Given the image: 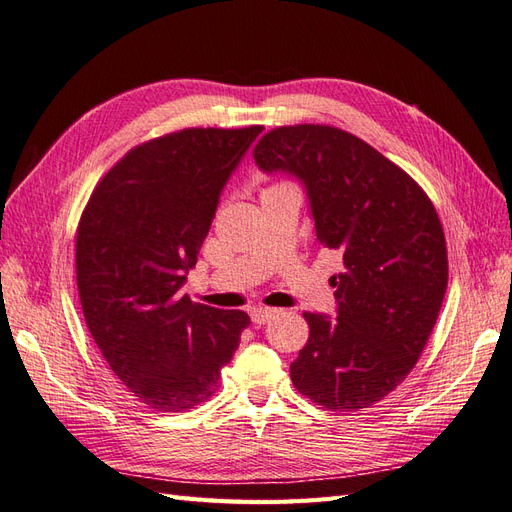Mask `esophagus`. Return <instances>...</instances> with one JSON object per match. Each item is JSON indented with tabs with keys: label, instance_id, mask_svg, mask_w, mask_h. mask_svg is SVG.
Returning a JSON list of instances; mask_svg holds the SVG:
<instances>
[{
	"label": "esophagus",
	"instance_id": "obj_1",
	"mask_svg": "<svg viewBox=\"0 0 512 512\" xmlns=\"http://www.w3.org/2000/svg\"><path fill=\"white\" fill-rule=\"evenodd\" d=\"M274 313H277V309H268V307H255V309L251 311V320H253V324H255V326H261V324L270 322V320L274 318Z\"/></svg>",
	"mask_w": 512,
	"mask_h": 512
}]
</instances>
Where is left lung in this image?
<instances>
[{
  "label": "left lung",
  "instance_id": "1",
  "mask_svg": "<svg viewBox=\"0 0 512 512\" xmlns=\"http://www.w3.org/2000/svg\"><path fill=\"white\" fill-rule=\"evenodd\" d=\"M255 162L305 183L316 238L344 259L337 318L305 313L294 387L329 411L368 409L413 370L448 287L437 209L417 181L368 142L331 125L277 127Z\"/></svg>",
  "mask_w": 512,
  "mask_h": 512
}]
</instances>
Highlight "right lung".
<instances>
[{
    "label": "right lung",
    "instance_id": "right-lung-1",
    "mask_svg": "<svg viewBox=\"0 0 512 512\" xmlns=\"http://www.w3.org/2000/svg\"><path fill=\"white\" fill-rule=\"evenodd\" d=\"M261 125L190 127L142 142L101 177L75 240L88 331L110 370L155 411L214 396L251 324L181 294L227 179Z\"/></svg>",
    "mask_w": 512,
    "mask_h": 512
}]
</instances>
